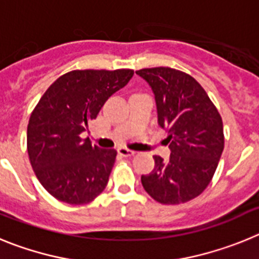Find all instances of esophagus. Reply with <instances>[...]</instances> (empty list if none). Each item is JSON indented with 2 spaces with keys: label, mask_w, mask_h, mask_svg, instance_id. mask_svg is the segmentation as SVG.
Listing matches in <instances>:
<instances>
[{
  "label": "esophagus",
  "mask_w": 259,
  "mask_h": 259,
  "mask_svg": "<svg viewBox=\"0 0 259 259\" xmlns=\"http://www.w3.org/2000/svg\"><path fill=\"white\" fill-rule=\"evenodd\" d=\"M118 153L120 155H123V157H131V155H134L135 154V152L134 150H130V149H127V148H118Z\"/></svg>",
  "instance_id": "34e87169"
}]
</instances>
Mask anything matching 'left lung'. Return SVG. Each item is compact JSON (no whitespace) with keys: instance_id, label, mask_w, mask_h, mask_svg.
Masks as SVG:
<instances>
[{"instance_id":"left-lung-1","label":"left lung","mask_w":259,"mask_h":259,"mask_svg":"<svg viewBox=\"0 0 259 259\" xmlns=\"http://www.w3.org/2000/svg\"><path fill=\"white\" fill-rule=\"evenodd\" d=\"M149 84L158 124L166 130L171 154L154 155V168L141 175L150 197L164 205L193 200L206 189L224 148L221 114L205 89L191 76L170 67L136 71Z\"/></svg>"}]
</instances>
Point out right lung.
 I'll return each instance as SVG.
<instances>
[{"label":"right lung","mask_w":259,"mask_h":259,"mask_svg":"<svg viewBox=\"0 0 259 259\" xmlns=\"http://www.w3.org/2000/svg\"><path fill=\"white\" fill-rule=\"evenodd\" d=\"M134 71L75 70L62 75L40 98L27 127V150L41 185L70 205L95 200L109 182L116 150L81 139L111 95Z\"/></svg>","instance_id":"add662e5"}]
</instances>
